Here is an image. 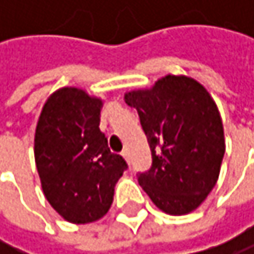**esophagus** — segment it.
Masks as SVG:
<instances>
[{"label": "esophagus", "mask_w": 254, "mask_h": 254, "mask_svg": "<svg viewBox=\"0 0 254 254\" xmlns=\"http://www.w3.org/2000/svg\"><path fill=\"white\" fill-rule=\"evenodd\" d=\"M122 155H123V158H125L126 161H128V163L131 161V158H129V152H128V151H123V152H122Z\"/></svg>", "instance_id": "obj_1"}]
</instances>
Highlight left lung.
<instances>
[{"label": "left lung", "mask_w": 254, "mask_h": 254, "mask_svg": "<svg viewBox=\"0 0 254 254\" xmlns=\"http://www.w3.org/2000/svg\"><path fill=\"white\" fill-rule=\"evenodd\" d=\"M125 102L137 110L152 154L140 186L166 213L195 210L215 188L226 152L216 103L195 79L172 74L126 93Z\"/></svg>", "instance_id": "obj_1"}]
</instances>
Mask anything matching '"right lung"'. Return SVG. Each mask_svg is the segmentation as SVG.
<instances>
[{"label":"right lung","mask_w":254,"mask_h":254,"mask_svg":"<svg viewBox=\"0 0 254 254\" xmlns=\"http://www.w3.org/2000/svg\"><path fill=\"white\" fill-rule=\"evenodd\" d=\"M103 102L65 86L45 102L35 134L42 190L68 222L88 224L110 210L114 186L128 164L100 131Z\"/></svg>","instance_id":"1"}]
</instances>
